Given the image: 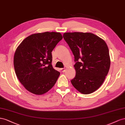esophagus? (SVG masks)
<instances>
[{
	"instance_id": "obj_1",
	"label": "esophagus",
	"mask_w": 125,
	"mask_h": 125,
	"mask_svg": "<svg viewBox=\"0 0 125 125\" xmlns=\"http://www.w3.org/2000/svg\"><path fill=\"white\" fill-rule=\"evenodd\" d=\"M61 71H62V72H65V69H64V68H62L61 69Z\"/></svg>"
}]
</instances>
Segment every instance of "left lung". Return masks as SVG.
Instances as JSON below:
<instances>
[{"label":"left lung","mask_w":125,"mask_h":125,"mask_svg":"<svg viewBox=\"0 0 125 125\" xmlns=\"http://www.w3.org/2000/svg\"><path fill=\"white\" fill-rule=\"evenodd\" d=\"M63 38L76 62L74 65L76 75L71 83L81 93H92L102 85L108 73L110 60L107 45L90 32H66Z\"/></svg>","instance_id":"8db88e82"}]
</instances>
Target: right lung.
Listing matches in <instances>:
<instances>
[{
	"instance_id": "right-lung-1",
	"label": "right lung",
	"mask_w": 125,
	"mask_h": 125,
	"mask_svg": "<svg viewBox=\"0 0 125 125\" xmlns=\"http://www.w3.org/2000/svg\"><path fill=\"white\" fill-rule=\"evenodd\" d=\"M63 37L60 32H45L31 34L17 48L14 68L24 88L35 95H42L54 86L60 73L52 65V51Z\"/></svg>"
}]
</instances>
